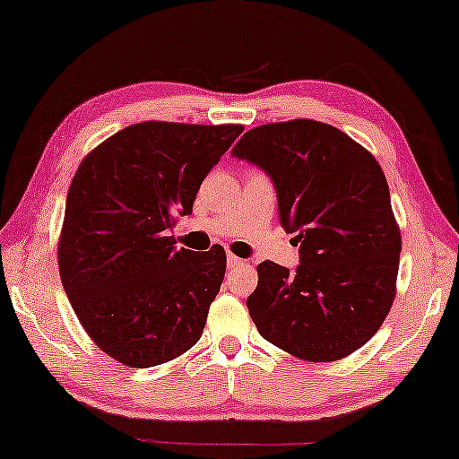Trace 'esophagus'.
<instances>
[{
  "mask_svg": "<svg viewBox=\"0 0 459 459\" xmlns=\"http://www.w3.org/2000/svg\"><path fill=\"white\" fill-rule=\"evenodd\" d=\"M227 262H229V266H241V264H245V260H241V257H237L235 254H229L227 255Z\"/></svg>",
  "mask_w": 459,
  "mask_h": 459,
  "instance_id": "obj_1",
  "label": "esophagus"
}]
</instances>
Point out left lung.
<instances>
[{
  "mask_svg": "<svg viewBox=\"0 0 459 459\" xmlns=\"http://www.w3.org/2000/svg\"><path fill=\"white\" fill-rule=\"evenodd\" d=\"M232 156L273 178L281 224L299 243L295 273L257 266L247 297L257 331L299 359L350 356L395 299L402 232L383 168L343 131L307 118L251 128Z\"/></svg>",
  "mask_w": 459,
  "mask_h": 459,
  "instance_id": "obj_1",
  "label": "left lung"
}]
</instances>
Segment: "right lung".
Masks as SVG:
<instances>
[{
    "label": "right lung",
    "instance_id": "add662e5",
    "mask_svg": "<svg viewBox=\"0 0 459 459\" xmlns=\"http://www.w3.org/2000/svg\"><path fill=\"white\" fill-rule=\"evenodd\" d=\"M241 125L147 120L82 160L70 183L57 266L70 306L103 353L150 368L202 337L227 254L177 249L168 237Z\"/></svg>",
    "mask_w": 459,
    "mask_h": 459
}]
</instances>
